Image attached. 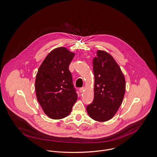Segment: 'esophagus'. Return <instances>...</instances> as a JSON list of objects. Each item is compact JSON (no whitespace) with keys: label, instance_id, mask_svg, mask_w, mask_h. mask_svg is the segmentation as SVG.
I'll return each instance as SVG.
<instances>
[{"label":"esophagus","instance_id":"34e87169","mask_svg":"<svg viewBox=\"0 0 157 157\" xmlns=\"http://www.w3.org/2000/svg\"><path fill=\"white\" fill-rule=\"evenodd\" d=\"M79 92H80L81 93H83V91H84V87H82V88H79Z\"/></svg>","mask_w":157,"mask_h":157}]
</instances>
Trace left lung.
Instances as JSON below:
<instances>
[{"instance_id": "obj_1", "label": "left lung", "mask_w": 157, "mask_h": 157, "mask_svg": "<svg viewBox=\"0 0 157 157\" xmlns=\"http://www.w3.org/2000/svg\"><path fill=\"white\" fill-rule=\"evenodd\" d=\"M93 59L94 75V100L87 105L89 116L98 122L112 119L121 105L126 82L120 67L113 57L104 51H98Z\"/></svg>"}]
</instances>
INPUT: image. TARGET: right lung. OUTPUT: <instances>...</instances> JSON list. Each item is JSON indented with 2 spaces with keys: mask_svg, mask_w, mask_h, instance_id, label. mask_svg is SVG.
<instances>
[{
  "mask_svg": "<svg viewBox=\"0 0 157 157\" xmlns=\"http://www.w3.org/2000/svg\"><path fill=\"white\" fill-rule=\"evenodd\" d=\"M75 53L64 47L53 49L40 66L36 75V96L44 113L51 119L69 116L78 94L69 67Z\"/></svg>",
  "mask_w": 157,
  "mask_h": 157,
  "instance_id": "add662e5",
  "label": "right lung"
}]
</instances>
